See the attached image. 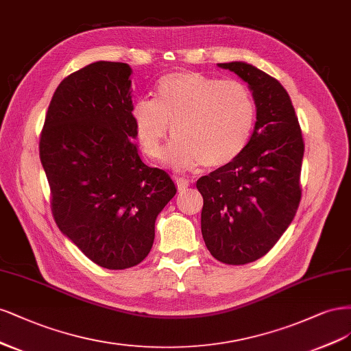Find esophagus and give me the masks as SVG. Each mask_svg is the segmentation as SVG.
<instances>
[{
    "instance_id": "obj_1",
    "label": "esophagus",
    "mask_w": 351,
    "mask_h": 351,
    "mask_svg": "<svg viewBox=\"0 0 351 351\" xmlns=\"http://www.w3.org/2000/svg\"><path fill=\"white\" fill-rule=\"evenodd\" d=\"M175 180H176L178 189H179L180 192H184V191L189 186V180H188V179H185V178H176Z\"/></svg>"
}]
</instances>
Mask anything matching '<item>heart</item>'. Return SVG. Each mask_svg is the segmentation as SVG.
I'll return each instance as SVG.
<instances>
[{
	"label": "heart",
	"instance_id": "heart-1",
	"mask_svg": "<svg viewBox=\"0 0 351 351\" xmlns=\"http://www.w3.org/2000/svg\"><path fill=\"white\" fill-rule=\"evenodd\" d=\"M134 134L152 159L163 154L172 127L175 140L166 160L176 171L204 163L221 167L239 157L250 144L256 104L251 88L239 80H219L197 71L166 74L154 97L138 99L131 108Z\"/></svg>",
	"mask_w": 351,
	"mask_h": 351
}]
</instances>
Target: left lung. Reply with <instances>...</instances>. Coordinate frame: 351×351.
Returning a JSON list of instances; mask_svg holds the SVG:
<instances>
[{"mask_svg": "<svg viewBox=\"0 0 351 351\" xmlns=\"http://www.w3.org/2000/svg\"><path fill=\"white\" fill-rule=\"evenodd\" d=\"M217 66L247 83L256 122L236 160L197 180L204 198L201 232L214 258L243 265L264 256L295 219L304 144L295 108L280 82L242 61Z\"/></svg>", "mask_w": 351, "mask_h": 351, "instance_id": "obj_1", "label": "left lung"}]
</instances>
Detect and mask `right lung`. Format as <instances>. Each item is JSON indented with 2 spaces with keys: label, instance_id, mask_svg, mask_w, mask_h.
<instances>
[{
  "label": "right lung",
  "instance_id": "obj_1",
  "mask_svg": "<svg viewBox=\"0 0 351 351\" xmlns=\"http://www.w3.org/2000/svg\"><path fill=\"white\" fill-rule=\"evenodd\" d=\"M131 69L86 65L56 87L40 134V162L60 230L108 269L140 264L154 223L176 194L165 171L143 163L131 119Z\"/></svg>",
  "mask_w": 351,
  "mask_h": 351
}]
</instances>
